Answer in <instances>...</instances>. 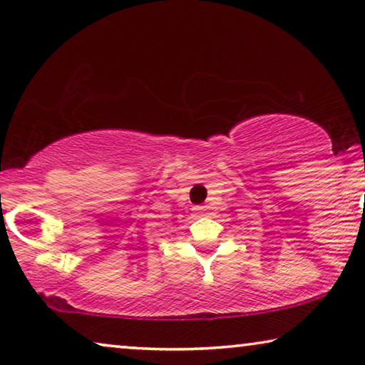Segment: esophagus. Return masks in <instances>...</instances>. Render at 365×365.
<instances>
[{
  "mask_svg": "<svg viewBox=\"0 0 365 365\" xmlns=\"http://www.w3.org/2000/svg\"><path fill=\"white\" fill-rule=\"evenodd\" d=\"M193 211L200 212V214H203V212L206 211V206H201V205H200V206H195V207H193Z\"/></svg>",
  "mask_w": 365,
  "mask_h": 365,
  "instance_id": "34e87169",
  "label": "esophagus"
}]
</instances>
